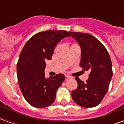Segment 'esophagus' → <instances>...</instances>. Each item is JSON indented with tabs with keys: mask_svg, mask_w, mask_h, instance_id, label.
<instances>
[{
	"mask_svg": "<svg viewBox=\"0 0 124 124\" xmlns=\"http://www.w3.org/2000/svg\"><path fill=\"white\" fill-rule=\"evenodd\" d=\"M66 79H67V80H68V79H72V78H73L72 76H69V75L66 76Z\"/></svg>",
	"mask_w": 124,
	"mask_h": 124,
	"instance_id": "esophagus-1",
	"label": "esophagus"
}]
</instances>
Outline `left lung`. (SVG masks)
Instances as JSON below:
<instances>
[{
  "mask_svg": "<svg viewBox=\"0 0 124 124\" xmlns=\"http://www.w3.org/2000/svg\"><path fill=\"white\" fill-rule=\"evenodd\" d=\"M81 47L80 66L89 71L86 83L76 77L78 88L72 92L75 103L84 108L98 106L109 88L112 77V64L108 52L101 42L88 33L71 32Z\"/></svg>",
  "mask_w": 124,
  "mask_h": 124,
  "instance_id": "obj_1",
  "label": "left lung"
}]
</instances>
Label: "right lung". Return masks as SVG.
<instances>
[{"label":"right lung","instance_id":"1","mask_svg":"<svg viewBox=\"0 0 124 124\" xmlns=\"http://www.w3.org/2000/svg\"><path fill=\"white\" fill-rule=\"evenodd\" d=\"M70 36L65 31H46L32 36L25 44L17 63L18 85L23 96L35 108H45L54 103L58 88L65 76L58 74L45 78L46 60H51L55 46Z\"/></svg>","mask_w":124,"mask_h":124}]
</instances>
